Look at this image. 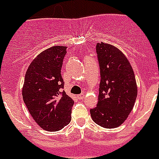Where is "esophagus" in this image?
I'll list each match as a JSON object with an SVG mask.
<instances>
[{
  "label": "esophagus",
  "instance_id": "34e87169",
  "mask_svg": "<svg viewBox=\"0 0 159 159\" xmlns=\"http://www.w3.org/2000/svg\"><path fill=\"white\" fill-rule=\"evenodd\" d=\"M84 97H85L84 93H82V94H80V95H78V96H77V97H78V99H79V100H82L83 98H84Z\"/></svg>",
  "mask_w": 159,
  "mask_h": 159
}]
</instances>
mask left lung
Segmentation results:
<instances>
[{"label":"left lung","mask_w":159,"mask_h":159,"mask_svg":"<svg viewBox=\"0 0 159 159\" xmlns=\"http://www.w3.org/2000/svg\"><path fill=\"white\" fill-rule=\"evenodd\" d=\"M101 82L97 107L90 110L95 123L103 128H116L132 111L137 85L130 63L120 49L109 43L96 46Z\"/></svg>","instance_id":"left-lung-1"}]
</instances>
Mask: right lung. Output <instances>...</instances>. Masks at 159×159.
<instances>
[{"label": "right lung", "instance_id": "1", "mask_svg": "<svg viewBox=\"0 0 159 159\" xmlns=\"http://www.w3.org/2000/svg\"><path fill=\"white\" fill-rule=\"evenodd\" d=\"M67 47L53 46L43 51L29 66L22 96L29 112L41 128L57 131L71 121L74 102L64 90L61 75Z\"/></svg>", "mask_w": 159, "mask_h": 159}]
</instances>
